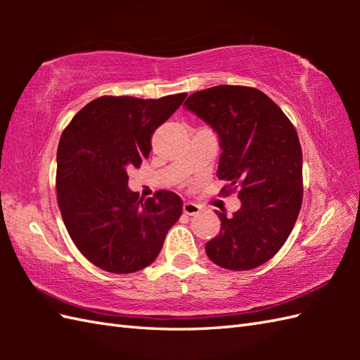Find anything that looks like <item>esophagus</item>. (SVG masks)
<instances>
[{
	"mask_svg": "<svg viewBox=\"0 0 360 360\" xmlns=\"http://www.w3.org/2000/svg\"><path fill=\"white\" fill-rule=\"evenodd\" d=\"M184 213L186 215H190V217H193V215H198V213L201 212V207L198 204H195V202H184Z\"/></svg>",
	"mask_w": 360,
	"mask_h": 360,
	"instance_id": "1",
	"label": "esophagus"
}]
</instances>
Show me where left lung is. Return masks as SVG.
<instances>
[{
  "mask_svg": "<svg viewBox=\"0 0 360 360\" xmlns=\"http://www.w3.org/2000/svg\"><path fill=\"white\" fill-rule=\"evenodd\" d=\"M186 108L219 136L218 179L226 195L238 190L241 209L205 244L213 263L249 271L277 254L288 240L303 201V158L294 125L259 89L219 85L188 96Z\"/></svg>",
  "mask_w": 360,
  "mask_h": 360,
  "instance_id": "left-lung-1",
  "label": "left lung"
}]
</instances>
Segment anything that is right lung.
Instances as JSON below:
<instances>
[{"label":"right lung","instance_id":"right-lung-1","mask_svg":"<svg viewBox=\"0 0 360 360\" xmlns=\"http://www.w3.org/2000/svg\"><path fill=\"white\" fill-rule=\"evenodd\" d=\"M187 97L102 96L83 106L60 137L57 201L66 231L91 263L131 274L158 258L182 200L158 190L143 200L128 188L129 167L151 151V136Z\"/></svg>","mask_w":360,"mask_h":360}]
</instances>
